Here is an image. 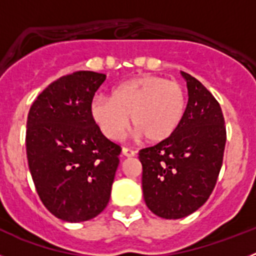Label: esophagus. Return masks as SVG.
<instances>
[{"instance_id":"34e87169","label":"esophagus","mask_w":256,"mask_h":256,"mask_svg":"<svg viewBox=\"0 0 256 256\" xmlns=\"http://www.w3.org/2000/svg\"><path fill=\"white\" fill-rule=\"evenodd\" d=\"M122 154L126 158H132V156L136 155V151H133L132 148H122Z\"/></svg>"}]
</instances>
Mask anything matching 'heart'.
<instances>
[{
	"instance_id": "1",
	"label": "heart",
	"mask_w": 256,
	"mask_h": 256,
	"mask_svg": "<svg viewBox=\"0 0 256 256\" xmlns=\"http://www.w3.org/2000/svg\"><path fill=\"white\" fill-rule=\"evenodd\" d=\"M184 110L183 86L158 76L126 80L112 88L110 97L96 96L90 105L92 120L112 141L123 136L130 120L137 137L144 136L150 142L164 141L176 132Z\"/></svg>"
}]
</instances>
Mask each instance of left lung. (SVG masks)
<instances>
[{"instance_id": "8db88e82", "label": "left lung", "mask_w": 256, "mask_h": 256, "mask_svg": "<svg viewBox=\"0 0 256 256\" xmlns=\"http://www.w3.org/2000/svg\"><path fill=\"white\" fill-rule=\"evenodd\" d=\"M188 102L176 132L142 148V190L148 209L160 218L180 219L206 202L216 187L224 154L226 126L220 105L204 86L180 72Z\"/></svg>"}]
</instances>
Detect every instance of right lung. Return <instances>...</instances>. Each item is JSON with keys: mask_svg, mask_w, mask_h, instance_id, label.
<instances>
[{"mask_svg": "<svg viewBox=\"0 0 256 256\" xmlns=\"http://www.w3.org/2000/svg\"><path fill=\"white\" fill-rule=\"evenodd\" d=\"M106 76L76 72L52 82L26 120V158L38 196L51 214L78 223L110 200L122 148L92 120L90 105Z\"/></svg>", "mask_w": 256, "mask_h": 256, "instance_id": "obj_1", "label": "right lung"}]
</instances>
